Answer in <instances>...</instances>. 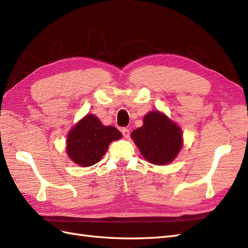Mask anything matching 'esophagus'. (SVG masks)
<instances>
[{"label":"esophagus","mask_w":248,"mask_h":248,"mask_svg":"<svg viewBox=\"0 0 248 248\" xmlns=\"http://www.w3.org/2000/svg\"><path fill=\"white\" fill-rule=\"evenodd\" d=\"M122 133H123V135H124L125 138H129V137H130V130H129V129L124 128V129L122 130Z\"/></svg>","instance_id":"obj_1"}]
</instances>
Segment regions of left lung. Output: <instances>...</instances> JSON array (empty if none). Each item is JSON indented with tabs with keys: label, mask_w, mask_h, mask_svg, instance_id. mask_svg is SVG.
I'll list each match as a JSON object with an SVG mask.
<instances>
[{
	"label": "left lung",
	"mask_w": 248,
	"mask_h": 248,
	"mask_svg": "<svg viewBox=\"0 0 248 248\" xmlns=\"http://www.w3.org/2000/svg\"><path fill=\"white\" fill-rule=\"evenodd\" d=\"M131 137L145 159L157 166L172 162L182 147L181 129L159 111L148 113Z\"/></svg>",
	"instance_id": "left-lung-1"
}]
</instances>
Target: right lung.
Wrapping results in <instances>:
<instances>
[{
	"mask_svg": "<svg viewBox=\"0 0 248 248\" xmlns=\"http://www.w3.org/2000/svg\"><path fill=\"white\" fill-rule=\"evenodd\" d=\"M122 138L112 125H104L93 114H88L74 125L67 137V154L80 167H91L105 155L109 144Z\"/></svg>",
	"mask_w": 248,
	"mask_h": 248,
	"instance_id": "1",
	"label": "right lung"
}]
</instances>
